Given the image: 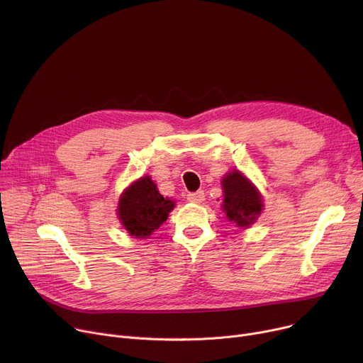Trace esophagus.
<instances>
[{
    "label": "esophagus",
    "mask_w": 363,
    "mask_h": 363,
    "mask_svg": "<svg viewBox=\"0 0 363 363\" xmlns=\"http://www.w3.org/2000/svg\"><path fill=\"white\" fill-rule=\"evenodd\" d=\"M186 200L189 203H194V204H201L204 200H206V196L203 191H197V192H189V194L186 196Z\"/></svg>",
    "instance_id": "esophagus-1"
}]
</instances>
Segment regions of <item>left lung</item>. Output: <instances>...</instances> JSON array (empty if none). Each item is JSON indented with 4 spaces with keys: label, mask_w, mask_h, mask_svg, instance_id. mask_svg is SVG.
<instances>
[{
    "label": "left lung",
    "mask_w": 363,
    "mask_h": 363,
    "mask_svg": "<svg viewBox=\"0 0 363 363\" xmlns=\"http://www.w3.org/2000/svg\"><path fill=\"white\" fill-rule=\"evenodd\" d=\"M222 210L226 219L240 229L251 228L264 210L258 188L242 172L233 169L222 178Z\"/></svg>",
    "instance_id": "obj_1"
}]
</instances>
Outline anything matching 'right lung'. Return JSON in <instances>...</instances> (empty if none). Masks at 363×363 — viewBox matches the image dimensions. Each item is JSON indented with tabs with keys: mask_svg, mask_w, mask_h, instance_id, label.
<instances>
[{
	"mask_svg": "<svg viewBox=\"0 0 363 363\" xmlns=\"http://www.w3.org/2000/svg\"><path fill=\"white\" fill-rule=\"evenodd\" d=\"M175 208V201L163 197L153 179L146 175L131 182L119 197L116 216L119 223L135 238H149Z\"/></svg>",
	"mask_w": 363,
	"mask_h": 363,
	"instance_id": "add662e5",
	"label": "right lung"
}]
</instances>
